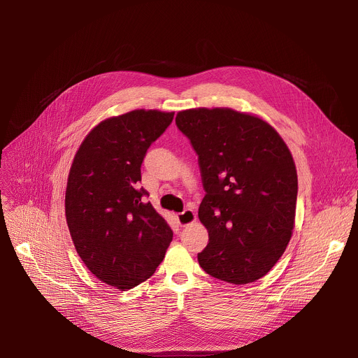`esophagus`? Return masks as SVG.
<instances>
[{
    "label": "esophagus",
    "mask_w": 358,
    "mask_h": 358,
    "mask_svg": "<svg viewBox=\"0 0 358 358\" xmlns=\"http://www.w3.org/2000/svg\"><path fill=\"white\" fill-rule=\"evenodd\" d=\"M196 219H197L196 213H194L193 210H189V208H187V210H184L182 213H178V214H177V220H178V223H180L182 227L194 223Z\"/></svg>",
    "instance_id": "esophagus-1"
}]
</instances>
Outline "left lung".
<instances>
[{
	"instance_id": "8db88e82",
	"label": "left lung",
	"mask_w": 358,
	"mask_h": 358,
	"mask_svg": "<svg viewBox=\"0 0 358 358\" xmlns=\"http://www.w3.org/2000/svg\"><path fill=\"white\" fill-rule=\"evenodd\" d=\"M176 124L199 154L207 193L199 208L208 231L200 266L233 285L260 279L295 226L298 176L288 145L265 119L230 108L180 110Z\"/></svg>"
}]
</instances>
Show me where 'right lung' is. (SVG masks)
<instances>
[{"instance_id":"right-lung-1","label":"right lung","mask_w":358,"mask_h":358,"mask_svg":"<svg viewBox=\"0 0 358 358\" xmlns=\"http://www.w3.org/2000/svg\"><path fill=\"white\" fill-rule=\"evenodd\" d=\"M173 117L157 109L106 117L70 166L64 211L71 241L86 268L116 289L151 278L173 241L170 224L138 185L147 150Z\"/></svg>"}]
</instances>
